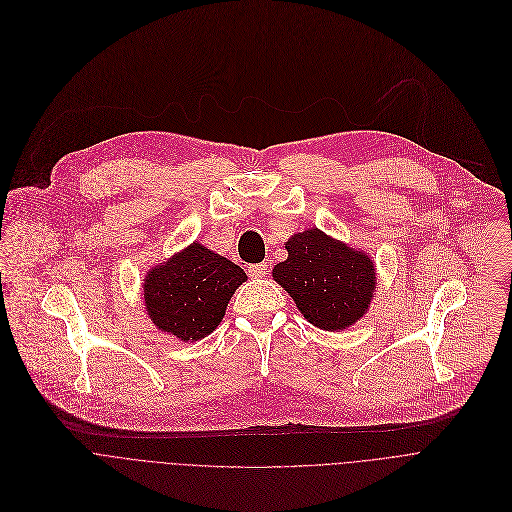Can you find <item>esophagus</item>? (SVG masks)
<instances>
[{
  "mask_svg": "<svg viewBox=\"0 0 512 512\" xmlns=\"http://www.w3.org/2000/svg\"><path fill=\"white\" fill-rule=\"evenodd\" d=\"M266 272H268V264H266V262L248 266V274H250L252 278H262V276H266Z\"/></svg>",
  "mask_w": 512,
  "mask_h": 512,
  "instance_id": "esophagus-1",
  "label": "esophagus"
}]
</instances>
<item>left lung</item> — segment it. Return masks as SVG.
I'll use <instances>...</instances> for the list:
<instances>
[{"label":"left lung","mask_w":512,"mask_h":512,"mask_svg":"<svg viewBox=\"0 0 512 512\" xmlns=\"http://www.w3.org/2000/svg\"><path fill=\"white\" fill-rule=\"evenodd\" d=\"M284 248L288 258L274 266L272 278L306 321L339 333L367 315L377 288L375 262L367 252L319 228L294 234Z\"/></svg>","instance_id":"left-lung-1"}]
</instances>
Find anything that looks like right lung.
<instances>
[{"label": "right lung", "instance_id": "1", "mask_svg": "<svg viewBox=\"0 0 512 512\" xmlns=\"http://www.w3.org/2000/svg\"><path fill=\"white\" fill-rule=\"evenodd\" d=\"M246 280L238 264L191 242L149 268L143 280V302L159 331L193 343L218 329L232 294Z\"/></svg>", "mask_w": 512, "mask_h": 512}]
</instances>
